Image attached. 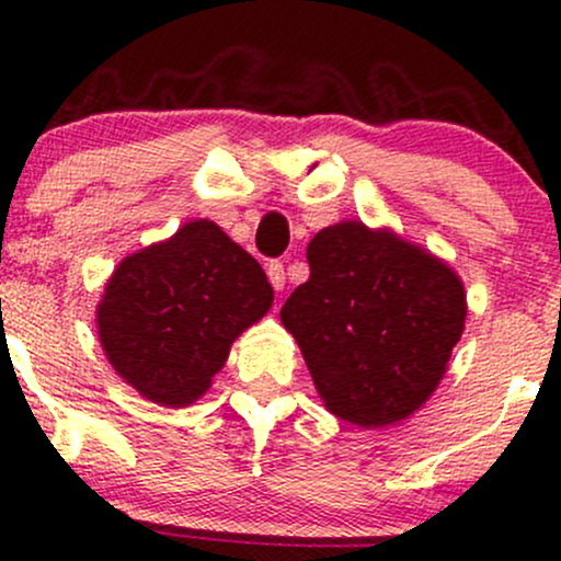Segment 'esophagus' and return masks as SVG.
<instances>
[{
	"instance_id": "34e87169",
	"label": "esophagus",
	"mask_w": 561,
	"mask_h": 561,
	"mask_svg": "<svg viewBox=\"0 0 561 561\" xmlns=\"http://www.w3.org/2000/svg\"><path fill=\"white\" fill-rule=\"evenodd\" d=\"M266 274H268V282H272V287L279 293V289H285V266H282L279 261H272L266 266Z\"/></svg>"
}]
</instances>
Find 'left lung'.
<instances>
[{"instance_id": "1", "label": "left lung", "mask_w": 561, "mask_h": 561, "mask_svg": "<svg viewBox=\"0 0 561 561\" xmlns=\"http://www.w3.org/2000/svg\"><path fill=\"white\" fill-rule=\"evenodd\" d=\"M311 276L282 306L327 409L379 427L433 396L465 330V287L443 261L362 221L308 242Z\"/></svg>"}]
</instances>
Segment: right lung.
I'll return each instance as SVG.
<instances>
[{"instance_id":"right-lung-1","label":"right lung","mask_w":561,"mask_h":561,"mask_svg":"<svg viewBox=\"0 0 561 561\" xmlns=\"http://www.w3.org/2000/svg\"><path fill=\"white\" fill-rule=\"evenodd\" d=\"M272 300L261 263L203 218L115 268L96 327L113 369L152 403L179 409L210 388L237 334Z\"/></svg>"}]
</instances>
